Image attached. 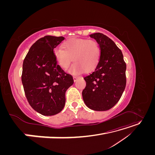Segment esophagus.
I'll use <instances>...</instances> for the list:
<instances>
[{
    "label": "esophagus",
    "mask_w": 155,
    "mask_h": 155,
    "mask_svg": "<svg viewBox=\"0 0 155 155\" xmlns=\"http://www.w3.org/2000/svg\"><path fill=\"white\" fill-rule=\"evenodd\" d=\"M79 78V77H78V76H73V79H74V81H77V79Z\"/></svg>",
    "instance_id": "esophagus-1"
}]
</instances>
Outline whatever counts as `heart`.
<instances>
[{"label": "heart", "mask_w": 155, "mask_h": 155, "mask_svg": "<svg viewBox=\"0 0 155 155\" xmlns=\"http://www.w3.org/2000/svg\"><path fill=\"white\" fill-rule=\"evenodd\" d=\"M54 56L59 66L66 70L72 61L75 62L70 72L78 74L90 72L94 68L100 59V48L94 40L72 38L67 40L63 48L54 50Z\"/></svg>", "instance_id": "heart-1"}]
</instances>
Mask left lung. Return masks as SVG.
Here are the masks:
<instances>
[{
    "label": "left lung",
    "instance_id": "left-lung-1",
    "mask_svg": "<svg viewBox=\"0 0 155 155\" xmlns=\"http://www.w3.org/2000/svg\"><path fill=\"white\" fill-rule=\"evenodd\" d=\"M90 37L100 48V59L91 74L84 78L87 85L82 92L85 105L97 111L107 110L120 100L126 86V63L121 50L105 35Z\"/></svg>",
    "mask_w": 155,
    "mask_h": 155
}]
</instances>
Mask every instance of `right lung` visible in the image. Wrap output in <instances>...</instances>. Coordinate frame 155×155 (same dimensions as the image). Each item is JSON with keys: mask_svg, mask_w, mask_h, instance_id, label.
I'll return each instance as SVG.
<instances>
[{"mask_svg": "<svg viewBox=\"0 0 155 155\" xmlns=\"http://www.w3.org/2000/svg\"><path fill=\"white\" fill-rule=\"evenodd\" d=\"M63 37L46 35L30 48L22 64V83L30 106L42 115L52 116L64 108L65 93L73 85L71 75L65 72L54 56V48Z\"/></svg>", "mask_w": 155, "mask_h": 155, "instance_id": "right-lung-1", "label": "right lung"}]
</instances>
